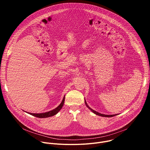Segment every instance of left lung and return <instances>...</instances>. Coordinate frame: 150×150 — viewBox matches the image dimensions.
<instances>
[{
    "label": "left lung",
    "mask_w": 150,
    "mask_h": 150,
    "mask_svg": "<svg viewBox=\"0 0 150 150\" xmlns=\"http://www.w3.org/2000/svg\"><path fill=\"white\" fill-rule=\"evenodd\" d=\"M85 105H86V106L87 107V108L93 112V113H94V114H96V115H98V116H103V117H113V116H116V115H104V114H101V113H98V112H96V111H95V110H93L91 108H90V107L88 106V105L87 104V102H86V101H85Z\"/></svg>",
    "instance_id": "left-lung-1"
}]
</instances>
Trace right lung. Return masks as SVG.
<instances>
[{
    "mask_svg": "<svg viewBox=\"0 0 150 150\" xmlns=\"http://www.w3.org/2000/svg\"><path fill=\"white\" fill-rule=\"evenodd\" d=\"M65 97L64 96L61 103L57 107L56 109H54L51 111L45 112V113H28L32 116H34L35 117H38V118H46V117L53 116L56 115L62 108V107L64 104V101H65Z\"/></svg>",
    "mask_w": 150,
    "mask_h": 150,
    "instance_id": "obj_1",
    "label": "right lung"
}]
</instances>
